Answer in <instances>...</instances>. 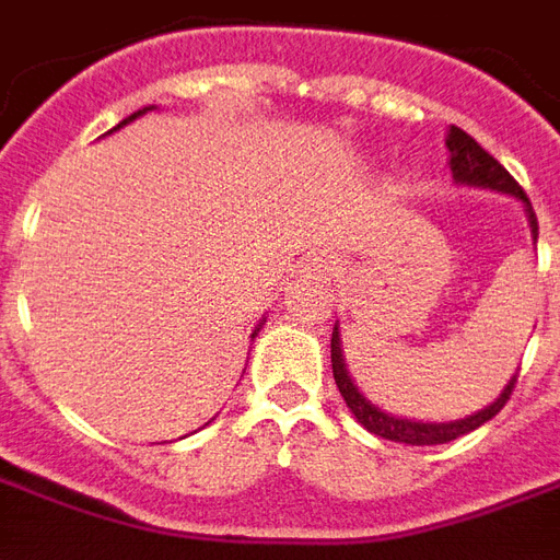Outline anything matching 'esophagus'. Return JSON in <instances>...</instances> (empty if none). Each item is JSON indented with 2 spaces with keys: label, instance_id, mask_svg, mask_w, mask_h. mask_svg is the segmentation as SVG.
Segmentation results:
<instances>
[{
  "label": "esophagus",
  "instance_id": "obj_1",
  "mask_svg": "<svg viewBox=\"0 0 560 560\" xmlns=\"http://www.w3.org/2000/svg\"><path fill=\"white\" fill-rule=\"evenodd\" d=\"M339 269V257L332 252H317L305 260V272H315V276H332Z\"/></svg>",
  "mask_w": 560,
  "mask_h": 560
}]
</instances>
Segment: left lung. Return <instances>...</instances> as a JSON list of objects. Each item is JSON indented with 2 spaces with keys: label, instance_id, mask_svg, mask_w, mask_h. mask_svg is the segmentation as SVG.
Masks as SVG:
<instances>
[{
  "label": "left lung",
  "instance_id": "8db88e82",
  "mask_svg": "<svg viewBox=\"0 0 560 560\" xmlns=\"http://www.w3.org/2000/svg\"><path fill=\"white\" fill-rule=\"evenodd\" d=\"M446 149H450V173H453V183L468 185V188H489V191H498V195L516 197L522 209H525V219H528L530 240L537 243V215L530 209L528 195L522 191V185L504 171L501 161H494L486 149L477 143V140L465 135L462 128L450 126L446 131ZM332 377H336V387H339L341 399L351 408V413L357 417V422L369 429L377 438H387V441H396V444H446V441H456L462 434L480 429L482 422H489L494 413L501 411L510 399V393L516 387V375L506 381V387L501 389V396L494 401H489L482 411H474L462 420H446V422H432V420H408V417H396V413H387L377 408L375 401H369L363 396V389L353 384L351 372H348V363H345V345H341V329L339 324L332 327Z\"/></svg>",
  "mask_w": 560,
  "mask_h": 560
}]
</instances>
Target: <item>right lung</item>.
Wrapping results in <instances>:
<instances>
[{
  "label": "right lung",
  "instance_id": "1",
  "mask_svg": "<svg viewBox=\"0 0 560 560\" xmlns=\"http://www.w3.org/2000/svg\"><path fill=\"white\" fill-rule=\"evenodd\" d=\"M149 110H155V104H149V107L138 110V114H131V116H128V119H122V122H119V126H116V128H110L107 135H114V131H119V128L128 126V122H135V119H140V116H143V114H149ZM264 324H267V317H260V324H257L255 332H252V341H255V336H257V332H260V327H264Z\"/></svg>",
  "mask_w": 560,
  "mask_h": 560
}]
</instances>
